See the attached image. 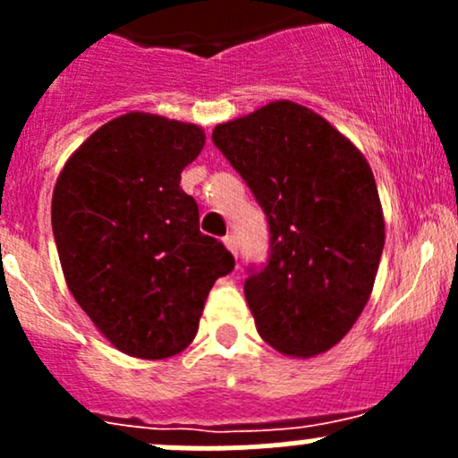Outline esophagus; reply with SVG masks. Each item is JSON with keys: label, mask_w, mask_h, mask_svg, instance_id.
<instances>
[{"label": "esophagus", "mask_w": 458, "mask_h": 458, "mask_svg": "<svg viewBox=\"0 0 458 458\" xmlns=\"http://www.w3.org/2000/svg\"><path fill=\"white\" fill-rule=\"evenodd\" d=\"M224 243H225V248H228V250L233 252L234 257L239 255V248H237V237H234V234H228V237H224Z\"/></svg>", "instance_id": "1"}]
</instances>
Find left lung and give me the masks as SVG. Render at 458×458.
<instances>
[{"label": "left lung", "instance_id": "8db88e82", "mask_svg": "<svg viewBox=\"0 0 458 458\" xmlns=\"http://www.w3.org/2000/svg\"><path fill=\"white\" fill-rule=\"evenodd\" d=\"M212 143L270 225L266 263L248 267L243 284L259 335L293 357L326 352L363 312L381 261L386 225L370 165L293 101L219 123Z\"/></svg>", "mask_w": 458, "mask_h": 458}]
</instances>
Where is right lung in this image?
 I'll return each instance as SVG.
<instances>
[{
  "label": "right lung",
  "mask_w": 458,
  "mask_h": 458,
  "mask_svg": "<svg viewBox=\"0 0 458 458\" xmlns=\"http://www.w3.org/2000/svg\"><path fill=\"white\" fill-rule=\"evenodd\" d=\"M199 126L128 113L81 143L53 192V234L72 297L117 350L165 359L191 345L234 257L201 234L182 170Z\"/></svg>",
  "instance_id": "right-lung-1"
}]
</instances>
